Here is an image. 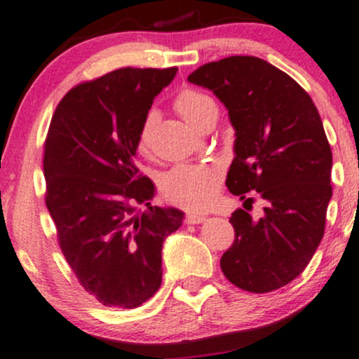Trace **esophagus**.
I'll use <instances>...</instances> for the list:
<instances>
[{"mask_svg":"<svg viewBox=\"0 0 359 359\" xmlns=\"http://www.w3.org/2000/svg\"><path fill=\"white\" fill-rule=\"evenodd\" d=\"M203 221H206L205 215H198V213H188L187 215V223L188 224H198V223H203Z\"/></svg>","mask_w":359,"mask_h":359,"instance_id":"esophagus-1","label":"esophagus"}]
</instances>
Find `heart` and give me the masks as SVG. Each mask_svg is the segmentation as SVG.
<instances>
[{
    "label": "heart",
    "mask_w": 359,
    "mask_h": 359,
    "mask_svg": "<svg viewBox=\"0 0 359 359\" xmlns=\"http://www.w3.org/2000/svg\"><path fill=\"white\" fill-rule=\"evenodd\" d=\"M176 111L193 128L200 126L211 109L216 108L215 101L205 93L196 90H183L175 100ZM154 114H148L138 135L140 151H146ZM223 170L216 163L201 165H180L168 171L161 178V193L168 201L188 210H206L215 201L219 191Z\"/></svg>",
    "instance_id": "b5f03b06"
}]
</instances>
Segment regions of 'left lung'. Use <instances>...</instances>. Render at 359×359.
Segmentation results:
<instances>
[{"label": "left lung", "instance_id": "1", "mask_svg": "<svg viewBox=\"0 0 359 359\" xmlns=\"http://www.w3.org/2000/svg\"><path fill=\"white\" fill-rule=\"evenodd\" d=\"M188 81L228 109L236 136L228 189L264 201L259 219L241 208L231 215L234 241L221 269L245 291L278 290L303 273L325 234L333 156L320 113L293 78L256 56L203 65Z\"/></svg>", "mask_w": 359, "mask_h": 359}]
</instances>
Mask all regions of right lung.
Returning a JSON list of instances; mask_svg holds the SVG:
<instances>
[{"instance_id": "right-lung-1", "label": "right lung", "mask_w": 359, "mask_h": 359, "mask_svg": "<svg viewBox=\"0 0 359 359\" xmlns=\"http://www.w3.org/2000/svg\"><path fill=\"white\" fill-rule=\"evenodd\" d=\"M178 68H121L60 101L44 143L46 206L57 243L88 293L131 309L161 286L163 243L183 223L151 206L153 181L136 168L138 135L153 100ZM144 204L148 210L135 213Z\"/></svg>"}]
</instances>
